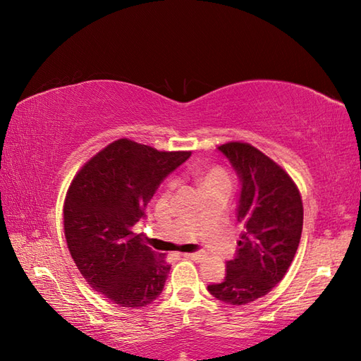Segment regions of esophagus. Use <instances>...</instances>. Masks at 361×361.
<instances>
[{"instance_id": "obj_1", "label": "esophagus", "mask_w": 361, "mask_h": 361, "mask_svg": "<svg viewBox=\"0 0 361 361\" xmlns=\"http://www.w3.org/2000/svg\"><path fill=\"white\" fill-rule=\"evenodd\" d=\"M185 257L192 259V260H202L204 257V255L203 252H186Z\"/></svg>"}]
</instances>
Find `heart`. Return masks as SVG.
Here are the masks:
<instances>
[{
    "label": "heart",
    "instance_id": "b5f03b06",
    "mask_svg": "<svg viewBox=\"0 0 361 361\" xmlns=\"http://www.w3.org/2000/svg\"><path fill=\"white\" fill-rule=\"evenodd\" d=\"M202 180H203V186L206 188V190L214 188V186H220V185L231 186V183H233L231 175H229L226 169L224 166H217V164H214V166L206 169L203 176H202ZM175 186H176V180L175 178L169 180L164 186V194L166 195L171 194L175 189Z\"/></svg>",
    "mask_w": 361,
    "mask_h": 361
}]
</instances>
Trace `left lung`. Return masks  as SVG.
<instances>
[{
  "label": "left lung",
  "mask_w": 361,
  "mask_h": 361,
  "mask_svg": "<svg viewBox=\"0 0 361 361\" xmlns=\"http://www.w3.org/2000/svg\"><path fill=\"white\" fill-rule=\"evenodd\" d=\"M242 181L237 221L243 233L239 250L226 262V278L208 286L219 301L245 305L282 281L293 262L302 233V200L293 178L255 145H219Z\"/></svg>",
  "instance_id": "left-lung-1"
}]
</instances>
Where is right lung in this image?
Instances as JSON below:
<instances>
[{
    "mask_svg": "<svg viewBox=\"0 0 361 361\" xmlns=\"http://www.w3.org/2000/svg\"><path fill=\"white\" fill-rule=\"evenodd\" d=\"M190 152H164L127 137L87 161L68 188L63 229L80 274L119 307L140 309L164 288L171 265L133 226L159 183Z\"/></svg>",
    "mask_w": 361,
    "mask_h": 361,
    "instance_id": "add662e5",
    "label": "right lung"
}]
</instances>
